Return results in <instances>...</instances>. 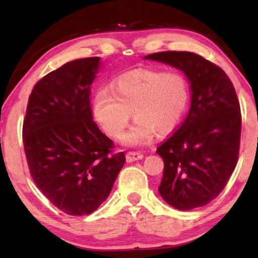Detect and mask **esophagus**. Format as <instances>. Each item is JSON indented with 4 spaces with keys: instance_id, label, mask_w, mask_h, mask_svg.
I'll list each match as a JSON object with an SVG mask.
<instances>
[{
    "instance_id": "1",
    "label": "esophagus",
    "mask_w": 258,
    "mask_h": 258,
    "mask_svg": "<svg viewBox=\"0 0 258 258\" xmlns=\"http://www.w3.org/2000/svg\"><path fill=\"white\" fill-rule=\"evenodd\" d=\"M126 161L128 162H134V161H137V160H142L143 158V154L142 153H139V151H129V153H126Z\"/></svg>"
}]
</instances>
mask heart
Wrapping results in <instances>:
<instances>
[{"mask_svg": "<svg viewBox=\"0 0 258 258\" xmlns=\"http://www.w3.org/2000/svg\"><path fill=\"white\" fill-rule=\"evenodd\" d=\"M190 88L182 74L140 70L125 74L112 83V93L101 89L95 94L93 111L96 121L112 139H119L135 119L123 142L141 146L167 136L177 128L188 109Z\"/></svg>", "mask_w": 258, "mask_h": 258, "instance_id": "heart-1", "label": "heart"}]
</instances>
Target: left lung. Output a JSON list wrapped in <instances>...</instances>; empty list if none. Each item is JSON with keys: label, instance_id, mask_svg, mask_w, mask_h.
<instances>
[{"label": "left lung", "instance_id": "8db88e82", "mask_svg": "<svg viewBox=\"0 0 258 258\" xmlns=\"http://www.w3.org/2000/svg\"><path fill=\"white\" fill-rule=\"evenodd\" d=\"M146 58L167 63L188 77L191 107L184 121L157 147L164 170L158 191L176 209L203 207L220 195L238 161L242 115L224 70L189 51H161Z\"/></svg>", "mask_w": 258, "mask_h": 258}]
</instances>
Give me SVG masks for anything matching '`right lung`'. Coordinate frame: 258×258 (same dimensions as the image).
Here are the masks:
<instances>
[{"instance_id": "add662e5", "label": "right lung", "mask_w": 258, "mask_h": 258, "mask_svg": "<svg viewBox=\"0 0 258 258\" xmlns=\"http://www.w3.org/2000/svg\"><path fill=\"white\" fill-rule=\"evenodd\" d=\"M100 57L66 63L35 84L22 139L30 176L63 213L84 216L107 200L125 162L93 121L90 84Z\"/></svg>"}]
</instances>
